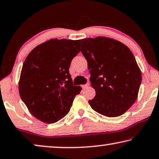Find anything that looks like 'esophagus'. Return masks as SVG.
<instances>
[{
	"label": "esophagus",
	"mask_w": 159,
	"mask_h": 159,
	"mask_svg": "<svg viewBox=\"0 0 159 159\" xmlns=\"http://www.w3.org/2000/svg\"><path fill=\"white\" fill-rule=\"evenodd\" d=\"M88 87H89V84H86L82 85V88H83V89H86Z\"/></svg>",
	"instance_id": "esophagus-1"
}]
</instances>
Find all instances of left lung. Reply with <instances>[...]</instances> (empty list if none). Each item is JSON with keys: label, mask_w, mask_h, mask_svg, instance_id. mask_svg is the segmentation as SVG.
I'll use <instances>...</instances> for the list:
<instances>
[{"label": "left lung", "mask_w": 159, "mask_h": 159, "mask_svg": "<svg viewBox=\"0 0 159 159\" xmlns=\"http://www.w3.org/2000/svg\"><path fill=\"white\" fill-rule=\"evenodd\" d=\"M81 42L96 93L89 105L102 116H121L135 102L141 83L134 55L120 41L105 36L83 39Z\"/></svg>", "instance_id": "left-lung-1"}]
</instances>
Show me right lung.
Segmentation results:
<instances>
[{
	"label": "right lung",
	"instance_id": "1",
	"mask_svg": "<svg viewBox=\"0 0 159 159\" xmlns=\"http://www.w3.org/2000/svg\"><path fill=\"white\" fill-rule=\"evenodd\" d=\"M80 40L52 39L36 46L23 64L18 91L29 112L39 120L54 123L70 112L82 90L69 72L80 52Z\"/></svg>",
	"mask_w": 159,
	"mask_h": 159
}]
</instances>
